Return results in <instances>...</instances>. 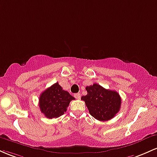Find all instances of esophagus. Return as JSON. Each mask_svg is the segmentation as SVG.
Wrapping results in <instances>:
<instances>
[{
	"instance_id": "34e87169",
	"label": "esophagus",
	"mask_w": 157,
	"mask_h": 157,
	"mask_svg": "<svg viewBox=\"0 0 157 157\" xmlns=\"http://www.w3.org/2000/svg\"><path fill=\"white\" fill-rule=\"evenodd\" d=\"M75 97L77 100H79V99H80L81 97V94L80 93H77V94H75Z\"/></svg>"
}]
</instances>
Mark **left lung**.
<instances>
[{
	"mask_svg": "<svg viewBox=\"0 0 157 157\" xmlns=\"http://www.w3.org/2000/svg\"><path fill=\"white\" fill-rule=\"evenodd\" d=\"M87 94L81 97L86 102L90 114L100 121L114 117L121 106V97L115 91L105 89L94 83L86 88Z\"/></svg>",
	"mask_w": 157,
	"mask_h": 157,
	"instance_id": "8db88e82",
	"label": "left lung"
}]
</instances>
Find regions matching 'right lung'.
I'll use <instances>...</instances> for the list:
<instances>
[{"mask_svg": "<svg viewBox=\"0 0 157 157\" xmlns=\"http://www.w3.org/2000/svg\"><path fill=\"white\" fill-rule=\"evenodd\" d=\"M75 99L68 91L63 90L58 82H56L41 94L39 107L46 117L57 118L67 111L70 102Z\"/></svg>", "mask_w": 157, "mask_h": 157, "instance_id": "right-lung-1", "label": "right lung"}]
</instances>
